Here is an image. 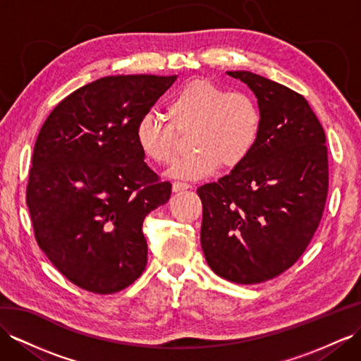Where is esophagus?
<instances>
[{
    "instance_id": "34e87169",
    "label": "esophagus",
    "mask_w": 361,
    "mask_h": 361,
    "mask_svg": "<svg viewBox=\"0 0 361 361\" xmlns=\"http://www.w3.org/2000/svg\"><path fill=\"white\" fill-rule=\"evenodd\" d=\"M190 188V184L188 183H181V181H175L172 184V190L173 192H181V190H188Z\"/></svg>"
}]
</instances>
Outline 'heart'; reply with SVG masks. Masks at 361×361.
<instances>
[{"label":"heart","instance_id":"b5f03b06","mask_svg":"<svg viewBox=\"0 0 361 361\" xmlns=\"http://www.w3.org/2000/svg\"><path fill=\"white\" fill-rule=\"evenodd\" d=\"M169 122L145 114L135 125V142L145 159L169 166L177 155V130L190 133L195 152L175 163L171 177L198 180L219 164L235 169L253 152L261 134V111L252 96L227 92L207 79H193L173 92L166 105Z\"/></svg>","mask_w":361,"mask_h":361}]
</instances>
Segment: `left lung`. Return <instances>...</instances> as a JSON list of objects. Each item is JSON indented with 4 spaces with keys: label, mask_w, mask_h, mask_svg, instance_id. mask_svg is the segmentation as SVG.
<instances>
[{
    "label": "left lung",
    "mask_w": 361,
    "mask_h": 361,
    "mask_svg": "<svg viewBox=\"0 0 361 361\" xmlns=\"http://www.w3.org/2000/svg\"><path fill=\"white\" fill-rule=\"evenodd\" d=\"M250 88L261 134L250 157L197 193L209 267L235 283L288 270L316 233L328 195L325 131L299 92L250 71H227Z\"/></svg>",
    "instance_id": "8db88e82"
}]
</instances>
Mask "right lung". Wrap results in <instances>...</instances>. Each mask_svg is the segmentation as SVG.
Listing matches in <instances>:
<instances>
[{"instance_id":"obj_1","label":"right lung","mask_w":361,"mask_h":361,"mask_svg":"<svg viewBox=\"0 0 361 361\" xmlns=\"http://www.w3.org/2000/svg\"><path fill=\"white\" fill-rule=\"evenodd\" d=\"M175 79L100 78L59 102L36 138L25 195L36 243L87 291L117 293L145 271L143 221L172 186L147 168L135 125Z\"/></svg>"}]
</instances>
